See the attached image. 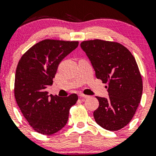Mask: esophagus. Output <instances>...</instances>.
I'll list each match as a JSON object with an SVG mask.
<instances>
[{"mask_svg":"<svg viewBox=\"0 0 156 156\" xmlns=\"http://www.w3.org/2000/svg\"><path fill=\"white\" fill-rule=\"evenodd\" d=\"M79 97L80 98H89V95H87V94H84L83 93H80L79 94Z\"/></svg>","mask_w":156,"mask_h":156,"instance_id":"obj_1","label":"esophagus"}]
</instances>
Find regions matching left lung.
<instances>
[{"instance_id": "8db88e82", "label": "left lung", "mask_w": 156, "mask_h": 156, "mask_svg": "<svg viewBox=\"0 0 156 156\" xmlns=\"http://www.w3.org/2000/svg\"><path fill=\"white\" fill-rule=\"evenodd\" d=\"M80 47L91 61L97 78L108 88V98L96 97L99 107L93 113L94 119L105 130H120L131 121L142 94V78L135 58L117 42L83 41Z\"/></svg>"}]
</instances>
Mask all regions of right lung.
I'll use <instances>...</instances> for the list:
<instances>
[{
	"label": "right lung",
	"mask_w": 156,
	"mask_h": 156,
	"mask_svg": "<svg viewBox=\"0 0 156 156\" xmlns=\"http://www.w3.org/2000/svg\"><path fill=\"white\" fill-rule=\"evenodd\" d=\"M78 41L44 39L21 56L15 73L14 93L23 117L35 131L52 135L67 124L69 109L76 103V94L66 98L48 95L58 64L78 47Z\"/></svg>",
	"instance_id": "1"
}]
</instances>
